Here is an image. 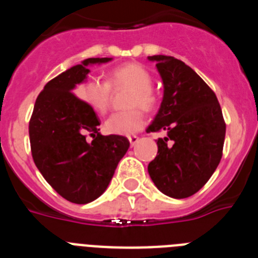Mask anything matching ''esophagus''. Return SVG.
<instances>
[{
	"label": "esophagus",
	"instance_id": "1",
	"mask_svg": "<svg viewBox=\"0 0 258 258\" xmlns=\"http://www.w3.org/2000/svg\"><path fill=\"white\" fill-rule=\"evenodd\" d=\"M127 140H129V142H131V146L133 147V146H136L137 142L140 141V137H138V136H129V137H127Z\"/></svg>",
	"mask_w": 258,
	"mask_h": 258
}]
</instances>
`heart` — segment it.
<instances>
[{"label": "heart", "instance_id": "1", "mask_svg": "<svg viewBox=\"0 0 258 258\" xmlns=\"http://www.w3.org/2000/svg\"><path fill=\"white\" fill-rule=\"evenodd\" d=\"M152 77L143 66L138 63H127L113 68L108 75V83L98 77H90L81 85L80 98L98 113H106L111 103V86L112 88L132 89L125 111L112 113L104 122L106 131L111 134L129 136L138 132L145 125L146 117L142 108L151 111L156 107L157 97L151 89Z\"/></svg>", "mask_w": 258, "mask_h": 258}]
</instances>
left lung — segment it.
Returning a JSON list of instances; mask_svg holds the SVG:
<instances>
[{"label": "left lung", "mask_w": 258, "mask_h": 258, "mask_svg": "<svg viewBox=\"0 0 258 258\" xmlns=\"http://www.w3.org/2000/svg\"><path fill=\"white\" fill-rule=\"evenodd\" d=\"M164 84V97L150 132H165L149 164L163 194L184 199L208 182L222 157L226 124L214 92L191 67L168 55H152Z\"/></svg>", "instance_id": "left-lung-1"}]
</instances>
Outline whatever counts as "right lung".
I'll return each instance as SVG.
<instances>
[{
  "mask_svg": "<svg viewBox=\"0 0 258 258\" xmlns=\"http://www.w3.org/2000/svg\"><path fill=\"white\" fill-rule=\"evenodd\" d=\"M112 58H89L50 80L36 99L29 120L33 161L47 183L71 203L86 204L106 191L129 149L122 136H102L94 109L74 94L88 66ZM89 134L92 143L86 140Z\"/></svg>",
  "mask_w": 258,
  "mask_h": 258,
  "instance_id": "1",
  "label": "right lung"
}]
</instances>
